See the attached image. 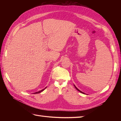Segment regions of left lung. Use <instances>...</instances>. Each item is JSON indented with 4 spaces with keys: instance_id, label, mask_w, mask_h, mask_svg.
Returning a JSON list of instances; mask_svg holds the SVG:
<instances>
[{
    "instance_id": "obj_1",
    "label": "left lung",
    "mask_w": 121,
    "mask_h": 121,
    "mask_svg": "<svg viewBox=\"0 0 121 121\" xmlns=\"http://www.w3.org/2000/svg\"><path fill=\"white\" fill-rule=\"evenodd\" d=\"M74 86H75V88H76V89H77V90H78V91H79V92H81V93H83V94H85V93H84V92H82V91H80V90H79V89H78V88H77V87H76V86H75V85H74Z\"/></svg>"
}]
</instances>
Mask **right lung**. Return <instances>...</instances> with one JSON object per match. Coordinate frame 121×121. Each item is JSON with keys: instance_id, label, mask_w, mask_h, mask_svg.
<instances>
[{"instance_id": "obj_1", "label": "right lung", "mask_w": 121, "mask_h": 121, "mask_svg": "<svg viewBox=\"0 0 121 121\" xmlns=\"http://www.w3.org/2000/svg\"><path fill=\"white\" fill-rule=\"evenodd\" d=\"M46 87H46L45 88H44L43 89H42V90H40V91H38V92H35V93H34V94H37V93H40V92H41L42 91H43V90H44L46 88Z\"/></svg>"}]
</instances>
